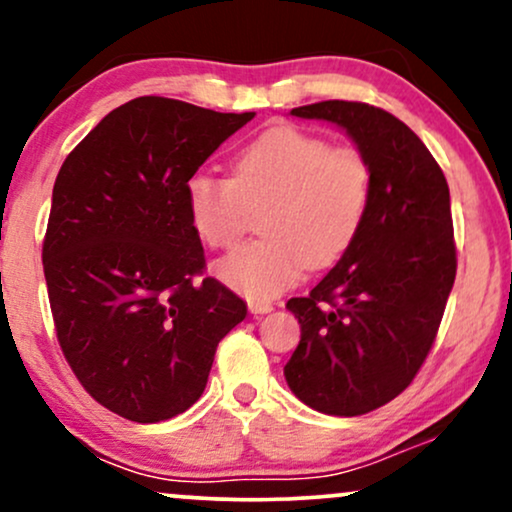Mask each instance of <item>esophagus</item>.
<instances>
[{"label":"esophagus","mask_w":512,"mask_h":512,"mask_svg":"<svg viewBox=\"0 0 512 512\" xmlns=\"http://www.w3.org/2000/svg\"><path fill=\"white\" fill-rule=\"evenodd\" d=\"M248 308L252 315H267V313H272L274 305L269 301H248Z\"/></svg>","instance_id":"34e87169"}]
</instances>
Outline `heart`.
<instances>
[{"instance_id":"heart-1","label":"heart","mask_w":512,"mask_h":512,"mask_svg":"<svg viewBox=\"0 0 512 512\" xmlns=\"http://www.w3.org/2000/svg\"><path fill=\"white\" fill-rule=\"evenodd\" d=\"M373 197V170L356 146H332L298 127H272L233 156V175L197 170L185 182L190 226L209 248L243 236L248 207L264 209L262 240L216 264L250 301L291 289L308 264L327 267L351 248Z\"/></svg>"}]
</instances>
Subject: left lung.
<instances>
[{"label":"left lung","instance_id":"1","mask_svg":"<svg viewBox=\"0 0 512 512\" xmlns=\"http://www.w3.org/2000/svg\"><path fill=\"white\" fill-rule=\"evenodd\" d=\"M291 115L344 129L373 170L361 233L286 303L301 325L284 366L291 392L322 414L361 416L407 390L438 334L457 272L450 190L426 144L385 110L322 101Z\"/></svg>","mask_w":512,"mask_h":512}]
</instances>
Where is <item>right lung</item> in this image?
Listing matches in <instances>:
<instances>
[{
	"label": "right lung",
	"mask_w": 512,
	"mask_h": 512,
	"mask_svg": "<svg viewBox=\"0 0 512 512\" xmlns=\"http://www.w3.org/2000/svg\"><path fill=\"white\" fill-rule=\"evenodd\" d=\"M255 113L142 96L108 113L57 173L43 269L57 342L84 390L137 424L202 397L216 346L248 315L207 279L185 182Z\"/></svg>",
	"instance_id": "add662e5"
}]
</instances>
